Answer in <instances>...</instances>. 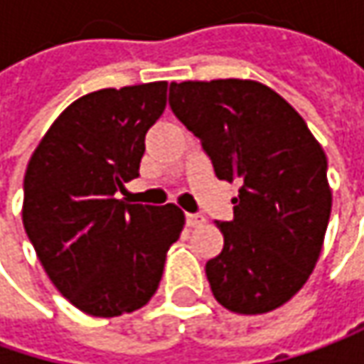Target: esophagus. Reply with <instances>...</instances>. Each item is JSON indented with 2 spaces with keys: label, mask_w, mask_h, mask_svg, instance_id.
Returning <instances> with one entry per match:
<instances>
[{
  "label": "esophagus",
  "mask_w": 364,
  "mask_h": 364,
  "mask_svg": "<svg viewBox=\"0 0 364 364\" xmlns=\"http://www.w3.org/2000/svg\"><path fill=\"white\" fill-rule=\"evenodd\" d=\"M203 222H205V218H203V215H199V213H185V224H187L189 228L201 226Z\"/></svg>",
  "instance_id": "obj_1"
}]
</instances>
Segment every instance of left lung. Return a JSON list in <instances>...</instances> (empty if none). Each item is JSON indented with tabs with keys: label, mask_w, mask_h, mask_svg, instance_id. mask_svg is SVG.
Wrapping results in <instances>:
<instances>
[{
	"label": "left lung",
	"mask_w": 364,
	"mask_h": 364,
	"mask_svg": "<svg viewBox=\"0 0 364 364\" xmlns=\"http://www.w3.org/2000/svg\"><path fill=\"white\" fill-rule=\"evenodd\" d=\"M173 114L198 136L218 179L238 181L234 220L215 222L222 252L205 262L218 304L267 314L311 275L332 210L328 161L304 118L248 79L171 83Z\"/></svg>",
	"instance_id": "1"
}]
</instances>
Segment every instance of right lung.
Masks as SVG:
<instances>
[{
    "label": "right lung",
    "instance_id": "1",
    "mask_svg": "<svg viewBox=\"0 0 364 364\" xmlns=\"http://www.w3.org/2000/svg\"><path fill=\"white\" fill-rule=\"evenodd\" d=\"M165 105L166 81L87 93L55 119L26 168V234L56 289L89 316L146 306L181 234L175 203L116 199L138 177L144 136Z\"/></svg>",
    "mask_w": 364,
    "mask_h": 364
}]
</instances>
